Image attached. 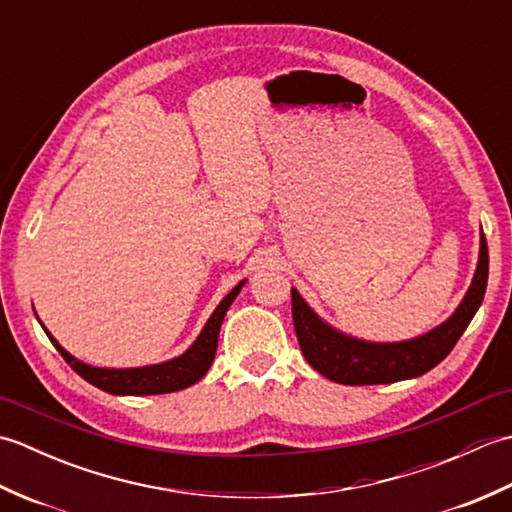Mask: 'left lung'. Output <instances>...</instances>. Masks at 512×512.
<instances>
[{
	"mask_svg": "<svg viewBox=\"0 0 512 512\" xmlns=\"http://www.w3.org/2000/svg\"><path fill=\"white\" fill-rule=\"evenodd\" d=\"M488 281V246L482 233L480 262L460 308L429 334L402 343H367L323 323L292 288V321L306 361L325 378L341 385H385L416 378L436 367L464 334L482 306Z\"/></svg>",
	"mask_w": 512,
	"mask_h": 512,
	"instance_id": "obj_1",
	"label": "left lung"
}]
</instances>
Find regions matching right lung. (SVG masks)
Masks as SVG:
<instances>
[{
	"instance_id": "right-lung-1",
	"label": "right lung",
	"mask_w": 512,
	"mask_h": 512,
	"mask_svg": "<svg viewBox=\"0 0 512 512\" xmlns=\"http://www.w3.org/2000/svg\"><path fill=\"white\" fill-rule=\"evenodd\" d=\"M244 284L246 281H239V284L220 301V306L215 308L211 319L206 321L204 330L200 332V336L195 339V343L187 352L178 358H173V361L160 363V365L134 367V369H105V367L85 365L81 361H76L72 354L65 352L46 328L43 330H46L52 345L57 347L59 354L65 358V363H68L81 378L88 380V383H92L94 387L107 391V394H116V396L171 394V391H178L198 383V380L209 372V367L215 358L217 336H220L224 314L228 308H231V303L235 301Z\"/></svg>"
}]
</instances>
